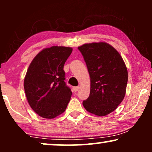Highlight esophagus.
Instances as JSON below:
<instances>
[{"mask_svg":"<svg viewBox=\"0 0 152 152\" xmlns=\"http://www.w3.org/2000/svg\"><path fill=\"white\" fill-rule=\"evenodd\" d=\"M79 88H80V87H79V86H75V87H73V88H72V89H73V91H75V92H77V91H78Z\"/></svg>","mask_w":152,"mask_h":152,"instance_id":"1","label":"esophagus"}]
</instances>
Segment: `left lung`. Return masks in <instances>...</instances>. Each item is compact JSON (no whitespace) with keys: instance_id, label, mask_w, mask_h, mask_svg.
<instances>
[{"instance_id":"8db88e82","label":"left lung","mask_w":152,"mask_h":152,"mask_svg":"<svg viewBox=\"0 0 152 152\" xmlns=\"http://www.w3.org/2000/svg\"><path fill=\"white\" fill-rule=\"evenodd\" d=\"M86 62L91 78L85 109L104 116L117 109L123 100L128 81L126 65L119 53L105 42L86 43L78 47Z\"/></svg>"}]
</instances>
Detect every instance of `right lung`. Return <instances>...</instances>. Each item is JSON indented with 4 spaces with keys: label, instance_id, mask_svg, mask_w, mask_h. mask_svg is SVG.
<instances>
[{
    "label": "right lung",
    "instance_id": "obj_1",
    "mask_svg": "<svg viewBox=\"0 0 152 152\" xmlns=\"http://www.w3.org/2000/svg\"><path fill=\"white\" fill-rule=\"evenodd\" d=\"M72 48L52 46L41 50L31 62L24 80L28 102L35 113L47 119L63 113L72 95L66 86L64 64Z\"/></svg>",
    "mask_w": 152,
    "mask_h": 152
}]
</instances>
